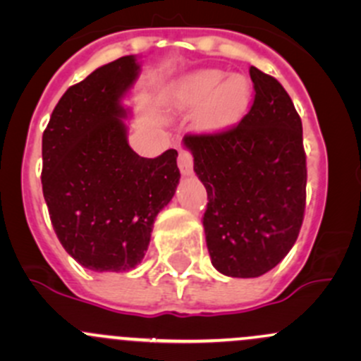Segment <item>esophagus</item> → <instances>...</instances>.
Masks as SVG:
<instances>
[{
    "instance_id": "1",
    "label": "esophagus",
    "mask_w": 361,
    "mask_h": 361,
    "mask_svg": "<svg viewBox=\"0 0 361 361\" xmlns=\"http://www.w3.org/2000/svg\"><path fill=\"white\" fill-rule=\"evenodd\" d=\"M178 167H180L183 176L192 174V171H194V157H192L190 152L180 150V155H178Z\"/></svg>"
}]
</instances>
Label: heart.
Returning <instances> with one entry per match:
<instances>
[{
  "label": "heart",
  "instance_id": "obj_1",
  "mask_svg": "<svg viewBox=\"0 0 361 361\" xmlns=\"http://www.w3.org/2000/svg\"><path fill=\"white\" fill-rule=\"evenodd\" d=\"M250 80L220 69H201L185 75L169 89L171 104L178 110H197L201 129L209 133L231 129L248 110Z\"/></svg>",
  "mask_w": 361,
  "mask_h": 361
}]
</instances>
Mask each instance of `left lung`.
<instances>
[{"label": "left lung", "instance_id": "obj_1", "mask_svg": "<svg viewBox=\"0 0 361 361\" xmlns=\"http://www.w3.org/2000/svg\"><path fill=\"white\" fill-rule=\"evenodd\" d=\"M255 99L238 126L187 134L207 192L202 216L211 264L231 278H258L292 250L305 209L302 122L288 92L250 68Z\"/></svg>", "mask_w": 361, "mask_h": 361}]
</instances>
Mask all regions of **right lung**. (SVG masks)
<instances>
[{"instance_id":"add662e5","label":"right lung","mask_w":361,"mask_h":361,"mask_svg":"<svg viewBox=\"0 0 361 361\" xmlns=\"http://www.w3.org/2000/svg\"><path fill=\"white\" fill-rule=\"evenodd\" d=\"M137 71L134 56L97 68L64 92L43 133L42 185L54 231L90 271L136 267L180 181L176 150L145 159L127 143L122 97Z\"/></svg>"}]
</instances>
